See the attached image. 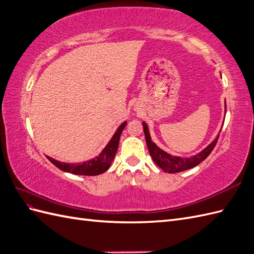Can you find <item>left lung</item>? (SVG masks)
Wrapping results in <instances>:
<instances>
[{"mask_svg": "<svg viewBox=\"0 0 254 254\" xmlns=\"http://www.w3.org/2000/svg\"><path fill=\"white\" fill-rule=\"evenodd\" d=\"M143 127H144L147 147H148L149 154L152 158V160L155 161V163L159 168H161L164 172H168V173H178V172H182V171H185L198 166L199 163H201L204 159L211 154V151L214 149V147L217 143V139H219V136H217L207 147V148H204L202 151H200L196 156L190 157V158H180V157L171 156L167 154L166 151H163L162 149L159 148L155 143H152L151 141L148 127H147L145 122H143Z\"/></svg>", "mask_w": 254, "mask_h": 254, "instance_id": "left-lung-1", "label": "left lung"}]
</instances>
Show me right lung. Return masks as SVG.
<instances>
[{"label":"right lung","instance_id":"1","mask_svg":"<svg viewBox=\"0 0 254 254\" xmlns=\"http://www.w3.org/2000/svg\"><path fill=\"white\" fill-rule=\"evenodd\" d=\"M126 126H127V122H123L122 125L118 127L113 138L110 139L107 146L104 148V150L100 152L96 158L92 159V160H88L80 164H74V163L60 162L51 157H47V159H49L54 166H56L62 171H64V172H69L76 175H91V176L102 174L109 169L111 162L114 161L115 156L118 150V146H119L121 133L123 131V128L126 127Z\"/></svg>","mask_w":254,"mask_h":254}]
</instances>
